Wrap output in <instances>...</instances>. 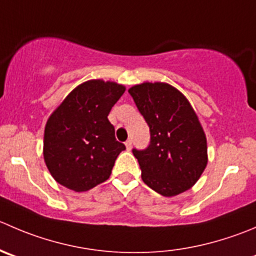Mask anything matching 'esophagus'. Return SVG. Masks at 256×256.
Here are the masks:
<instances>
[{
  "label": "esophagus",
  "mask_w": 256,
  "mask_h": 256,
  "mask_svg": "<svg viewBox=\"0 0 256 256\" xmlns=\"http://www.w3.org/2000/svg\"><path fill=\"white\" fill-rule=\"evenodd\" d=\"M125 146H126V150H131V146H132V141L128 140L125 142Z\"/></svg>",
  "instance_id": "obj_1"
}]
</instances>
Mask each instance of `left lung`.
I'll use <instances>...</instances> for the list:
<instances>
[{
  "label": "left lung",
  "instance_id": "1",
  "mask_svg": "<svg viewBox=\"0 0 256 256\" xmlns=\"http://www.w3.org/2000/svg\"><path fill=\"white\" fill-rule=\"evenodd\" d=\"M150 128V145L134 148L144 182L162 196H176L195 185L208 165V142L196 112L182 92L166 82L128 88Z\"/></svg>",
  "mask_w": 256,
  "mask_h": 256
}]
</instances>
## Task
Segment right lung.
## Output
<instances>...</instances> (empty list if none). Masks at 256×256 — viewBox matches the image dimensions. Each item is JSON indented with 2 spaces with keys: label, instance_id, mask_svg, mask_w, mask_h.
<instances>
[{
  "label": "right lung",
  "instance_id": "add662e5",
  "mask_svg": "<svg viewBox=\"0 0 256 256\" xmlns=\"http://www.w3.org/2000/svg\"><path fill=\"white\" fill-rule=\"evenodd\" d=\"M126 88L88 80L76 86L44 126V158L52 178L82 192L108 180L125 145L115 138L108 116Z\"/></svg>",
  "mask_w": 256,
  "mask_h": 256
}]
</instances>
